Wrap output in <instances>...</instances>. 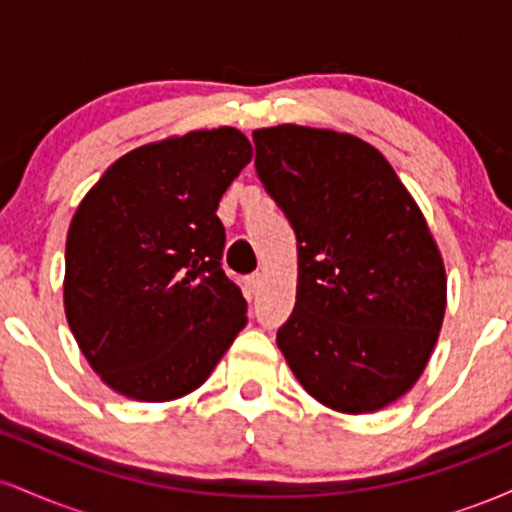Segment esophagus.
<instances>
[{
  "label": "esophagus",
  "instance_id": "1",
  "mask_svg": "<svg viewBox=\"0 0 512 512\" xmlns=\"http://www.w3.org/2000/svg\"><path fill=\"white\" fill-rule=\"evenodd\" d=\"M262 279H264V276H262L260 272H255V274L245 276V289H248L250 293L260 291V286H262Z\"/></svg>",
  "mask_w": 512,
  "mask_h": 512
}]
</instances>
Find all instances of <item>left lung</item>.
<instances>
[{"mask_svg": "<svg viewBox=\"0 0 512 512\" xmlns=\"http://www.w3.org/2000/svg\"><path fill=\"white\" fill-rule=\"evenodd\" d=\"M252 142L298 245L296 308L276 344L325 407L383 409L419 380L443 325L448 281L424 214L351 134L279 125Z\"/></svg>", "mask_w": 512, "mask_h": 512, "instance_id": "obj_1", "label": "left lung"}]
</instances>
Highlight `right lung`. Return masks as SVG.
Listing matches in <instances>:
<instances>
[{
	"label": "right lung",
	"mask_w": 512,
	"mask_h": 512,
	"mask_svg": "<svg viewBox=\"0 0 512 512\" xmlns=\"http://www.w3.org/2000/svg\"><path fill=\"white\" fill-rule=\"evenodd\" d=\"M250 158L233 127L139 146L76 209L64 310L86 361L120 395L168 402L197 390L248 322L221 267L216 209Z\"/></svg>",
	"instance_id": "add662e5"
}]
</instances>
